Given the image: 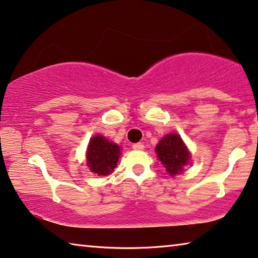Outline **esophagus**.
Masks as SVG:
<instances>
[{
    "label": "esophagus",
    "mask_w": 258,
    "mask_h": 258,
    "mask_svg": "<svg viewBox=\"0 0 258 258\" xmlns=\"http://www.w3.org/2000/svg\"><path fill=\"white\" fill-rule=\"evenodd\" d=\"M132 147H133V149H136V150H142L145 148V145L141 144V142H139V144H134Z\"/></svg>",
    "instance_id": "1"
}]
</instances>
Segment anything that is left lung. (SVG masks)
I'll use <instances>...</instances> for the list:
<instances>
[{
  "label": "left lung",
  "instance_id": "1",
  "mask_svg": "<svg viewBox=\"0 0 258 258\" xmlns=\"http://www.w3.org/2000/svg\"><path fill=\"white\" fill-rule=\"evenodd\" d=\"M156 154L171 175L182 171L189 159V153L178 134H167L156 146Z\"/></svg>",
  "mask_w": 258,
  "mask_h": 258
}]
</instances>
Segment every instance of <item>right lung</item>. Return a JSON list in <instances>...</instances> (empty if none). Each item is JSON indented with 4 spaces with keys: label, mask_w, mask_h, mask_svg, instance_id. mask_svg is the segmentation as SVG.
<instances>
[{
    "label": "right lung",
    "mask_w": 258,
    "mask_h": 258,
    "mask_svg": "<svg viewBox=\"0 0 258 258\" xmlns=\"http://www.w3.org/2000/svg\"><path fill=\"white\" fill-rule=\"evenodd\" d=\"M119 158V147L104 137L91 139L87 150V164L92 172L99 175L111 173Z\"/></svg>",
    "instance_id": "add662e5"
}]
</instances>
